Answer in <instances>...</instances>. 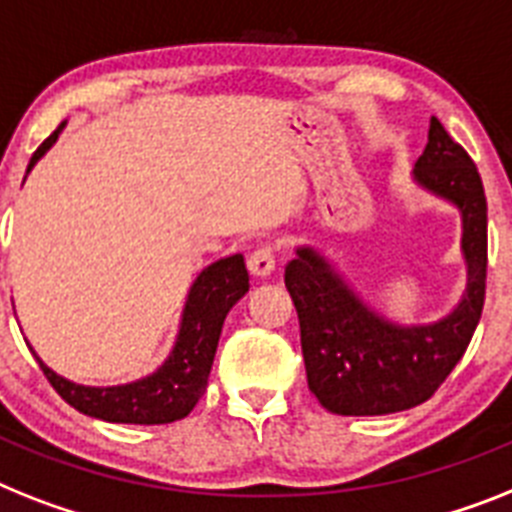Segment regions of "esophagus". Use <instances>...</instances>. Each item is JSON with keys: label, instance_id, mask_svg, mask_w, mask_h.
Here are the masks:
<instances>
[{"label": "esophagus", "instance_id": "34e87169", "mask_svg": "<svg viewBox=\"0 0 512 512\" xmlns=\"http://www.w3.org/2000/svg\"><path fill=\"white\" fill-rule=\"evenodd\" d=\"M248 272L253 277H269L274 272V248L272 246H261L248 256Z\"/></svg>", "mask_w": 512, "mask_h": 512}]
</instances>
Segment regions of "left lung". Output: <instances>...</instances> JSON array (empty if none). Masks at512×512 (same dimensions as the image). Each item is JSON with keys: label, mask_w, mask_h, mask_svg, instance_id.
<instances>
[{"label": "left lung", "mask_w": 512, "mask_h": 512, "mask_svg": "<svg viewBox=\"0 0 512 512\" xmlns=\"http://www.w3.org/2000/svg\"><path fill=\"white\" fill-rule=\"evenodd\" d=\"M413 180L445 198L463 219L468 282L458 306L432 324H395L363 303L314 248H295L285 287L301 322L308 390L337 416L408 411L437 392L463 358L487 290V196L466 149L432 117Z\"/></svg>", "instance_id": "8db88e82"}]
</instances>
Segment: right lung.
Masks as SVG:
<instances>
[{
    "instance_id": "obj_1",
    "label": "right lung",
    "mask_w": 512,
    "mask_h": 512,
    "mask_svg": "<svg viewBox=\"0 0 512 512\" xmlns=\"http://www.w3.org/2000/svg\"><path fill=\"white\" fill-rule=\"evenodd\" d=\"M65 128V122L46 138L31 156L28 172ZM248 293V269L240 253L209 264L190 285L185 298L183 319L177 329L167 361L149 374L128 384L114 387H86L54 374L41 358L38 366L44 371L59 398L70 403L75 411L109 424H172L188 416L209 384V371L222 335V324L230 308Z\"/></svg>"
}]
</instances>
